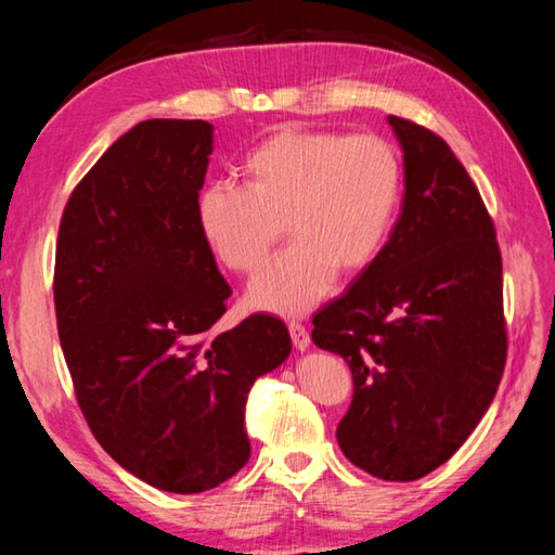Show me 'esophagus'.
<instances>
[{
	"mask_svg": "<svg viewBox=\"0 0 555 555\" xmlns=\"http://www.w3.org/2000/svg\"><path fill=\"white\" fill-rule=\"evenodd\" d=\"M288 332H291L293 346H296V350L305 352V350L310 348V334H308V328H305L302 324H298V322H288Z\"/></svg>",
	"mask_w": 555,
	"mask_h": 555,
	"instance_id": "obj_1",
	"label": "esophagus"
}]
</instances>
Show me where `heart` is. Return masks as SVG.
Returning <instances> with one entry per match:
<instances>
[{
	"label": "heart",
	"instance_id": "obj_1",
	"mask_svg": "<svg viewBox=\"0 0 555 555\" xmlns=\"http://www.w3.org/2000/svg\"><path fill=\"white\" fill-rule=\"evenodd\" d=\"M245 188L209 183L197 193L195 221L207 247L241 274L264 262L281 223L296 238L253 279L259 310L302 314L379 255L398 205V152L376 135L284 128L241 164Z\"/></svg>",
	"mask_w": 555,
	"mask_h": 555
}]
</instances>
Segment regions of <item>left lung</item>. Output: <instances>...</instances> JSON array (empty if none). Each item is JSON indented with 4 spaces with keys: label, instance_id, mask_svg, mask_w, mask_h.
Masks as SVG:
<instances>
[{
    "label": "left lung",
    "instance_id": "left-lung-1",
    "mask_svg": "<svg viewBox=\"0 0 555 555\" xmlns=\"http://www.w3.org/2000/svg\"><path fill=\"white\" fill-rule=\"evenodd\" d=\"M403 211L344 296L314 314L317 348L352 372L336 439L352 465L415 481L443 465L485 417L505 367L496 231L453 150L398 116Z\"/></svg>",
    "mask_w": 555,
    "mask_h": 555
}]
</instances>
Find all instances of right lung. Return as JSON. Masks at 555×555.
Returning a JSON list of instances; mask_svg holds the SVG:
<instances>
[{"instance_id":"1","label":"right lung","mask_w":555,"mask_h":555,"mask_svg":"<svg viewBox=\"0 0 555 555\" xmlns=\"http://www.w3.org/2000/svg\"><path fill=\"white\" fill-rule=\"evenodd\" d=\"M211 143L207 121H140L70 193L56 241V328L88 427L171 493L247 463V393L291 356L269 314L211 334L231 296L195 221Z\"/></svg>"}]
</instances>
